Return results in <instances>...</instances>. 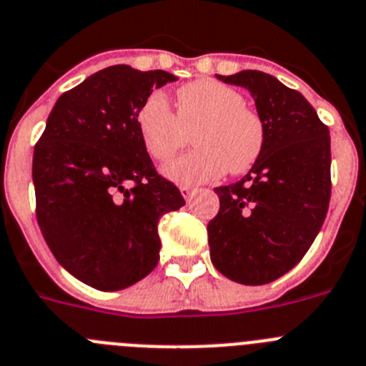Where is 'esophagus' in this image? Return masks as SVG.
<instances>
[{
	"instance_id": "34e87169",
	"label": "esophagus",
	"mask_w": 366,
	"mask_h": 366,
	"mask_svg": "<svg viewBox=\"0 0 366 366\" xmlns=\"http://www.w3.org/2000/svg\"><path fill=\"white\" fill-rule=\"evenodd\" d=\"M180 191H182V197L186 200H191V197L197 193L195 187H191V186H180Z\"/></svg>"
}]
</instances>
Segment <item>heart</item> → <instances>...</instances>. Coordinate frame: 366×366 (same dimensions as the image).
I'll use <instances>...</instances> for the list:
<instances>
[{"label":"heart","mask_w":366,"mask_h":366,"mask_svg":"<svg viewBox=\"0 0 366 366\" xmlns=\"http://www.w3.org/2000/svg\"><path fill=\"white\" fill-rule=\"evenodd\" d=\"M244 97L215 80H195L177 91V113L162 93H153L137 113V126L147 153L166 164L189 142L197 149L166 167L179 184L209 182L226 171H248L264 147V124L244 105Z\"/></svg>","instance_id":"heart-1"}]
</instances>
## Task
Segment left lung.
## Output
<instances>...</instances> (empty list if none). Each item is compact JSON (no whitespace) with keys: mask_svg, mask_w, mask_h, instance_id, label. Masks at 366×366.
<instances>
[{"mask_svg":"<svg viewBox=\"0 0 366 366\" xmlns=\"http://www.w3.org/2000/svg\"><path fill=\"white\" fill-rule=\"evenodd\" d=\"M252 93L264 147L244 179L215 187L207 222L212 262L240 285H268L301 261L328 212L330 131L299 91L261 71L220 76Z\"/></svg>","mask_w":366,"mask_h":366,"instance_id":"obj_1","label":"left lung"}]
</instances>
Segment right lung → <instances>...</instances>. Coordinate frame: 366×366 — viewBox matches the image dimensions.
Instances as JSON below:
<instances>
[{"label":"right lung","instance_id":"add662e5","mask_svg":"<svg viewBox=\"0 0 366 366\" xmlns=\"http://www.w3.org/2000/svg\"><path fill=\"white\" fill-rule=\"evenodd\" d=\"M166 71L113 65L65 91L32 159L36 219L56 261L102 292L142 281L160 259L159 220L186 204L154 169L137 126Z\"/></svg>","mask_w":366,"mask_h":366}]
</instances>
